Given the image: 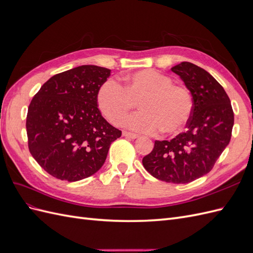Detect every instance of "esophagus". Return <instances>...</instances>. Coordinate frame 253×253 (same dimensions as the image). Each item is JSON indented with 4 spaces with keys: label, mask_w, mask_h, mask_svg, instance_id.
Masks as SVG:
<instances>
[{
    "label": "esophagus",
    "mask_w": 253,
    "mask_h": 253,
    "mask_svg": "<svg viewBox=\"0 0 253 253\" xmlns=\"http://www.w3.org/2000/svg\"><path fill=\"white\" fill-rule=\"evenodd\" d=\"M122 135H124L125 137H127V138H131V139H136V138H138V137H139V135L129 133V132H124V133H122Z\"/></svg>",
    "instance_id": "1"
}]
</instances>
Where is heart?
Instances as JSON below:
<instances>
[{
    "label": "heart",
    "mask_w": 253,
    "mask_h": 253,
    "mask_svg": "<svg viewBox=\"0 0 253 253\" xmlns=\"http://www.w3.org/2000/svg\"><path fill=\"white\" fill-rule=\"evenodd\" d=\"M136 102L141 112L126 125L148 134L159 128L166 135L177 134L188 125L193 113V98L189 89L151 68L126 74L120 85L106 81L97 91L99 110L114 125H120Z\"/></svg>",
    "instance_id": "heart-1"
}]
</instances>
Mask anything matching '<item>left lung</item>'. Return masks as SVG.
<instances>
[{
    "label": "left lung",
    "instance_id": "1",
    "mask_svg": "<svg viewBox=\"0 0 253 253\" xmlns=\"http://www.w3.org/2000/svg\"><path fill=\"white\" fill-rule=\"evenodd\" d=\"M193 98L187 131L172 140H156L142 165L152 176L188 183L209 173L230 142L234 115L224 87L204 68L181 62L171 68Z\"/></svg>",
    "mask_w": 253,
    "mask_h": 253
}]
</instances>
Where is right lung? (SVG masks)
I'll list each match as a JSON object with an SVG mask.
<instances>
[{
    "instance_id": "1",
    "label": "right lung",
    "mask_w": 253,
    "mask_h": 253,
    "mask_svg": "<svg viewBox=\"0 0 253 253\" xmlns=\"http://www.w3.org/2000/svg\"><path fill=\"white\" fill-rule=\"evenodd\" d=\"M110 75L109 68L97 65L74 67L52 76L30 102V154L53 177L77 181L95 174L121 136L97 105V91Z\"/></svg>"
}]
</instances>
